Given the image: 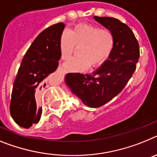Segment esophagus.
I'll list each match as a JSON object with an SVG mask.
<instances>
[{
	"instance_id": "1",
	"label": "esophagus",
	"mask_w": 157,
	"mask_h": 157,
	"mask_svg": "<svg viewBox=\"0 0 157 157\" xmlns=\"http://www.w3.org/2000/svg\"><path fill=\"white\" fill-rule=\"evenodd\" d=\"M58 70H60V71H63V68H62V66H59V67H58Z\"/></svg>"
}]
</instances>
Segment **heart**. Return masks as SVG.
<instances>
[{
    "label": "heart",
    "mask_w": 157,
    "mask_h": 157,
    "mask_svg": "<svg viewBox=\"0 0 157 157\" xmlns=\"http://www.w3.org/2000/svg\"><path fill=\"white\" fill-rule=\"evenodd\" d=\"M114 46V37L111 31L90 24H78L69 32L61 35L59 48L61 58L67 60L79 48L78 57L69 60L64 67L69 72H82L88 67L102 65L108 59Z\"/></svg>",
    "instance_id": "b5f03b06"
}]
</instances>
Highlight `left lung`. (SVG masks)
Here are the masks:
<instances>
[{"label": "left lung", "instance_id": "left-lung-1", "mask_svg": "<svg viewBox=\"0 0 157 157\" xmlns=\"http://www.w3.org/2000/svg\"><path fill=\"white\" fill-rule=\"evenodd\" d=\"M94 19L114 35L112 53L92 73H68L65 82L84 105L96 108L111 100L126 86L136 69L140 50L135 35L126 24L112 17Z\"/></svg>", "mask_w": 157, "mask_h": 157}]
</instances>
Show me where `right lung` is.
<instances>
[{
	"label": "right lung",
	"mask_w": 157,
	"mask_h": 157,
	"mask_svg": "<svg viewBox=\"0 0 157 157\" xmlns=\"http://www.w3.org/2000/svg\"><path fill=\"white\" fill-rule=\"evenodd\" d=\"M65 26L59 23L42 31L22 60L10 103L11 116L21 127L28 129L40 120L43 111L39 104L40 92L49 83V75L58 66L59 41Z\"/></svg>",
	"instance_id": "add662e5"
}]
</instances>
